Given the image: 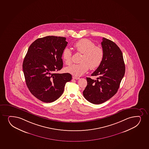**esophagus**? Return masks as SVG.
<instances>
[{
    "label": "esophagus",
    "mask_w": 149,
    "mask_h": 149,
    "mask_svg": "<svg viewBox=\"0 0 149 149\" xmlns=\"http://www.w3.org/2000/svg\"><path fill=\"white\" fill-rule=\"evenodd\" d=\"M72 78H73V79H75V80H78V79H80L79 77H76V76H73Z\"/></svg>",
    "instance_id": "obj_1"
}]
</instances>
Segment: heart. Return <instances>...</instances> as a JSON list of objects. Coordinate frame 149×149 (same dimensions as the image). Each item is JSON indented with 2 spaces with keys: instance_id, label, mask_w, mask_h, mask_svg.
<instances>
[{
  "instance_id": "b5f03b06",
  "label": "heart",
  "mask_w": 149,
  "mask_h": 149,
  "mask_svg": "<svg viewBox=\"0 0 149 149\" xmlns=\"http://www.w3.org/2000/svg\"><path fill=\"white\" fill-rule=\"evenodd\" d=\"M78 52L83 54L81 63L67 67L66 71L73 75L81 76L90 68L94 69L99 66L103 60L104 51L102 48L96 46L93 41L88 39H82L74 44ZM71 52L65 48L62 52V58L67 65L71 63Z\"/></svg>"
}]
</instances>
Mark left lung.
<instances>
[{
	"label": "left lung",
	"instance_id": "8db88e82",
	"mask_svg": "<svg viewBox=\"0 0 149 149\" xmlns=\"http://www.w3.org/2000/svg\"><path fill=\"white\" fill-rule=\"evenodd\" d=\"M102 47L104 51L103 60L91 74L97 80L87 77V85L83 94L86 100L94 104L103 103L117 92L125 73L122 52L115 43L103 38Z\"/></svg>",
	"mask_w": 149,
	"mask_h": 149
}]
</instances>
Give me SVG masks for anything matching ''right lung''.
<instances>
[{
    "instance_id": "right-lung-1",
    "label": "right lung",
    "mask_w": 149,
    "mask_h": 149,
    "mask_svg": "<svg viewBox=\"0 0 149 149\" xmlns=\"http://www.w3.org/2000/svg\"><path fill=\"white\" fill-rule=\"evenodd\" d=\"M67 43L65 37L48 36L37 39L30 45L23 60L22 68L28 89L45 103L58 99L66 83L72 79L68 73H55L63 67L62 54Z\"/></svg>"
}]
</instances>
